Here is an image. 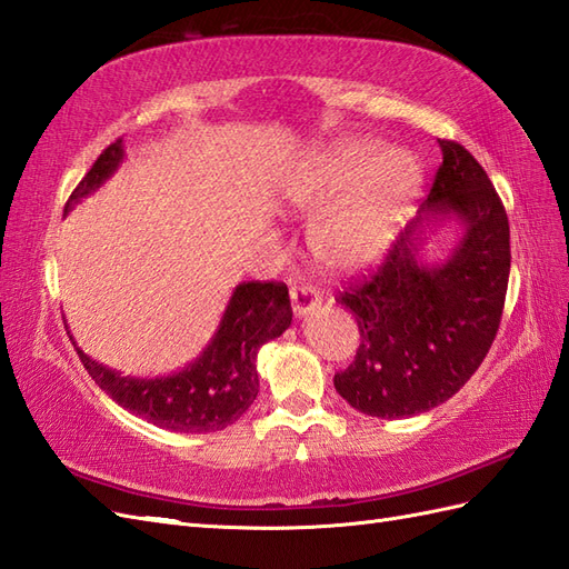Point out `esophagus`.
Here are the masks:
<instances>
[{"label":"esophagus","instance_id":"1","mask_svg":"<svg viewBox=\"0 0 569 569\" xmlns=\"http://www.w3.org/2000/svg\"><path fill=\"white\" fill-rule=\"evenodd\" d=\"M290 302H293V315L305 317L322 305V296L312 286H293L290 288Z\"/></svg>","mask_w":569,"mask_h":569}]
</instances>
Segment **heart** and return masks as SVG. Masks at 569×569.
Instances as JSON below:
<instances>
[{
  "label": "heart",
  "instance_id": "obj_1",
  "mask_svg": "<svg viewBox=\"0 0 569 569\" xmlns=\"http://www.w3.org/2000/svg\"><path fill=\"white\" fill-rule=\"evenodd\" d=\"M423 182L418 160L372 139L327 146L288 178V209L315 213L310 247L333 273H358L377 264L411 213Z\"/></svg>",
  "mask_w": 569,
  "mask_h": 569
}]
</instances>
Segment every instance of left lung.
<instances>
[{
    "mask_svg": "<svg viewBox=\"0 0 569 569\" xmlns=\"http://www.w3.org/2000/svg\"><path fill=\"white\" fill-rule=\"evenodd\" d=\"M440 149L430 194L385 264L337 300L356 315L360 346L333 387L372 418H411L455 397L500 327L512 259L505 207L461 143ZM447 220L462 236L445 260L428 262L427 236Z\"/></svg>",
    "mask_w": 569,
    "mask_h": 569,
    "instance_id": "1",
    "label": "left lung"
}]
</instances>
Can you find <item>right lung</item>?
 <instances>
[{
    "instance_id": "add662e5",
    "label": "right lung",
    "mask_w": 569,
    "mask_h": 569,
    "mask_svg": "<svg viewBox=\"0 0 569 569\" xmlns=\"http://www.w3.org/2000/svg\"><path fill=\"white\" fill-rule=\"evenodd\" d=\"M122 160L124 143L118 139L98 156L93 168L71 192L64 216L110 180ZM290 319L293 310L283 283H240L232 288L221 322L199 358L178 372L160 377L122 375L86 356L74 337L71 341L96 385L122 409L163 430L203 435L228 428L250 409L259 391V348L279 339L290 327Z\"/></svg>"
}]
</instances>
